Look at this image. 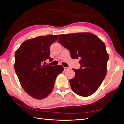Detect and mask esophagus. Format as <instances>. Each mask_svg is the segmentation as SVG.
I'll list each match as a JSON object with an SVG mask.
<instances>
[{"instance_id": "1", "label": "esophagus", "mask_w": 124, "mask_h": 124, "mask_svg": "<svg viewBox=\"0 0 124 124\" xmlns=\"http://www.w3.org/2000/svg\"><path fill=\"white\" fill-rule=\"evenodd\" d=\"M68 67H64V71H66V70H68Z\"/></svg>"}]
</instances>
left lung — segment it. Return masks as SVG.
<instances>
[{
    "instance_id": "8db88e82",
    "label": "left lung",
    "mask_w": 124,
    "mask_h": 124,
    "mask_svg": "<svg viewBox=\"0 0 124 124\" xmlns=\"http://www.w3.org/2000/svg\"><path fill=\"white\" fill-rule=\"evenodd\" d=\"M58 42L70 50L73 59L80 60V68L73 69L75 76L70 80L72 91L82 97L94 93L107 74L109 55L104 43L90 33L60 35Z\"/></svg>"
}]
</instances>
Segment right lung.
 Wrapping results in <instances>:
<instances>
[{
  "mask_svg": "<svg viewBox=\"0 0 124 124\" xmlns=\"http://www.w3.org/2000/svg\"><path fill=\"white\" fill-rule=\"evenodd\" d=\"M58 35L41 36L25 41L15 54L14 68L22 88L36 99L45 98L53 90L56 78L63 71L61 65H45L50 45Z\"/></svg>",
  "mask_w": 124,
  "mask_h": 124,
  "instance_id": "1",
  "label": "right lung"
}]
</instances>
